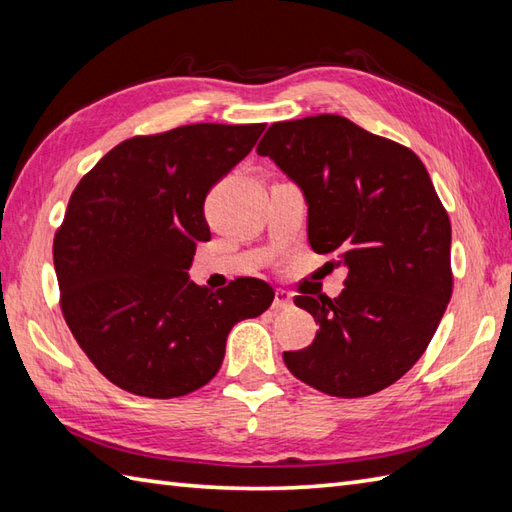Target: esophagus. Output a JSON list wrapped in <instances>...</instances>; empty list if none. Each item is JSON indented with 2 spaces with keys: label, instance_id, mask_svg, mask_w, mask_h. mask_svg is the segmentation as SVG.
Wrapping results in <instances>:
<instances>
[{
  "label": "esophagus",
  "instance_id": "esophagus-1",
  "mask_svg": "<svg viewBox=\"0 0 512 512\" xmlns=\"http://www.w3.org/2000/svg\"><path fill=\"white\" fill-rule=\"evenodd\" d=\"M292 303V295L284 288L275 290V301H273V310H286Z\"/></svg>",
  "mask_w": 512,
  "mask_h": 512
}]
</instances>
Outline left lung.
<instances>
[{
	"instance_id": "left-lung-1",
	"label": "left lung",
	"mask_w": 512,
	"mask_h": 512,
	"mask_svg": "<svg viewBox=\"0 0 512 512\" xmlns=\"http://www.w3.org/2000/svg\"><path fill=\"white\" fill-rule=\"evenodd\" d=\"M257 154L306 195L314 253L347 266L339 297H295L319 332L284 352L286 367L336 398L394 385L427 350L453 292L451 222L422 160L336 114L273 123Z\"/></svg>"
}]
</instances>
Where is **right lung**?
Returning a JSON list of instances; mask_svg holds the SVG:
<instances>
[{
  "label": "right lung",
  "mask_w": 512,
  "mask_h": 512,
  "mask_svg": "<svg viewBox=\"0 0 512 512\" xmlns=\"http://www.w3.org/2000/svg\"><path fill=\"white\" fill-rule=\"evenodd\" d=\"M264 127L198 123L127 138L72 191L52 244L59 306L85 356L129 394L200 389L233 325L273 303L262 279L213 292L187 275L198 242L211 239L206 195Z\"/></svg>",
  "instance_id": "add662e5"
}]
</instances>
